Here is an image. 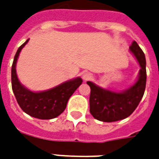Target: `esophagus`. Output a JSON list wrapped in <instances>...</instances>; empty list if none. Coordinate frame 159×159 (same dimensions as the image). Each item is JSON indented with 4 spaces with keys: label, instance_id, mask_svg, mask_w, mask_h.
<instances>
[{
    "label": "esophagus",
    "instance_id": "obj_1",
    "mask_svg": "<svg viewBox=\"0 0 159 159\" xmlns=\"http://www.w3.org/2000/svg\"><path fill=\"white\" fill-rule=\"evenodd\" d=\"M82 78L85 81L91 80L93 79V74H92V73H90V72H85V73L83 74Z\"/></svg>",
    "mask_w": 159,
    "mask_h": 159
}]
</instances>
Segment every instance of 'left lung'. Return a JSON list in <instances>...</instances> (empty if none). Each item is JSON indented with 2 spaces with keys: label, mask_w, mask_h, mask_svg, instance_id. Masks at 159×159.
<instances>
[{
  "label": "left lung",
  "mask_w": 159,
  "mask_h": 159,
  "mask_svg": "<svg viewBox=\"0 0 159 159\" xmlns=\"http://www.w3.org/2000/svg\"><path fill=\"white\" fill-rule=\"evenodd\" d=\"M131 51L141 66L136 82L123 92H113L102 89L91 81L89 106L90 113L95 119L103 122H114L129 117L143 96L146 87V60L143 51L137 42L134 40L130 46Z\"/></svg>",
  "instance_id": "obj_1"
}]
</instances>
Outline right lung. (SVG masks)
<instances>
[{
    "instance_id": "obj_1",
    "label": "right lung",
    "mask_w": 159,
    "mask_h": 159,
    "mask_svg": "<svg viewBox=\"0 0 159 159\" xmlns=\"http://www.w3.org/2000/svg\"><path fill=\"white\" fill-rule=\"evenodd\" d=\"M28 40L18 48L12 64L11 84L13 93L20 108L28 115L40 119L57 118L64 112L69 98L81 85L82 80L81 78H76L42 92H33L25 88L17 79L16 64L19 53Z\"/></svg>"
}]
</instances>
